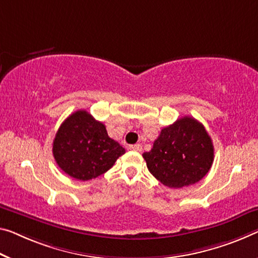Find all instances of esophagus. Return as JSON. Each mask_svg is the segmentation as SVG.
<instances>
[{
    "instance_id": "obj_1",
    "label": "esophagus",
    "mask_w": 258,
    "mask_h": 258,
    "mask_svg": "<svg viewBox=\"0 0 258 258\" xmlns=\"http://www.w3.org/2000/svg\"><path fill=\"white\" fill-rule=\"evenodd\" d=\"M129 149H130V150H133V151H138V152H141L142 150H143V148H142V145H141V144L130 145V146H129Z\"/></svg>"
}]
</instances>
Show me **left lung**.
<instances>
[{"label":"left lung","instance_id":"1","mask_svg":"<svg viewBox=\"0 0 258 258\" xmlns=\"http://www.w3.org/2000/svg\"><path fill=\"white\" fill-rule=\"evenodd\" d=\"M215 149L204 125L184 116L161 130L150 152L143 153L150 173L169 188L195 184L211 168Z\"/></svg>","mask_w":258,"mask_h":258}]
</instances>
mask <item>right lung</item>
<instances>
[{
	"label": "right lung",
	"instance_id": "obj_1",
	"mask_svg": "<svg viewBox=\"0 0 258 258\" xmlns=\"http://www.w3.org/2000/svg\"><path fill=\"white\" fill-rule=\"evenodd\" d=\"M124 153L125 150L108 136L105 124L83 109L66 118L53 142L58 167L79 181L106 173Z\"/></svg>",
	"mask_w": 258,
	"mask_h": 258
}]
</instances>
